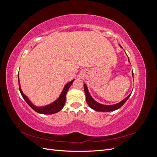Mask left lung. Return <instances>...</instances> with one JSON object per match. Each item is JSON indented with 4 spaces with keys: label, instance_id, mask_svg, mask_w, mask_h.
<instances>
[{
    "label": "left lung",
    "instance_id": "1",
    "mask_svg": "<svg viewBox=\"0 0 157 157\" xmlns=\"http://www.w3.org/2000/svg\"><path fill=\"white\" fill-rule=\"evenodd\" d=\"M128 60H129V59H128ZM132 75H133V71H132ZM84 90L85 94H86V102L88 103V105H89V107L93 109L95 111H101V112L113 111L117 110V109H119L120 107H121L123 105H124V103L128 100V99L129 98V97L130 96V95L132 94L131 93L129 96L124 99V100H122V101H121L120 103H118L117 104H115V105H102V104L99 103L94 100V99L90 95L86 85L85 84H84Z\"/></svg>",
    "mask_w": 157,
    "mask_h": 157
}]
</instances>
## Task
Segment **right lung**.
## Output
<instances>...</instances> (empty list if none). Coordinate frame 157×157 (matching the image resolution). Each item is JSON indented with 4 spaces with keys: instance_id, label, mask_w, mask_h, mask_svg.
<instances>
[{
    "instance_id": "1",
    "label": "right lung",
    "mask_w": 157,
    "mask_h": 157,
    "mask_svg": "<svg viewBox=\"0 0 157 157\" xmlns=\"http://www.w3.org/2000/svg\"><path fill=\"white\" fill-rule=\"evenodd\" d=\"M18 78H19V76H18ZM74 80H75V79L71 80V82H69V83H67L65 85V86L64 87L62 92H61L59 98L57 99L56 101L50 104V105H48L42 107H38L35 106L34 105H33V104L31 103V101L29 100V99H28L25 96V95L23 94V93L22 92L21 90L20 81H19V88H20V93L21 94L23 98L25 99V101L27 102V103L33 109V110L39 113L46 114V115H51V114L58 113V111H61V109H63V107L65 105V103L66 94H67V92L68 91L69 87L71 86V85L72 84Z\"/></svg>"
}]
</instances>
